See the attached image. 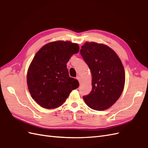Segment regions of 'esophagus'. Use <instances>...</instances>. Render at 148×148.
<instances>
[{
	"instance_id": "obj_1",
	"label": "esophagus",
	"mask_w": 148,
	"mask_h": 148,
	"mask_svg": "<svg viewBox=\"0 0 148 148\" xmlns=\"http://www.w3.org/2000/svg\"><path fill=\"white\" fill-rule=\"evenodd\" d=\"M77 79L78 80V82H79V84H81V77H80L79 76H77Z\"/></svg>"
}]
</instances>
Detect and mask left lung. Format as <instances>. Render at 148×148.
I'll list each match as a JSON object with an SVG mask.
<instances>
[{
	"instance_id": "1",
	"label": "left lung",
	"mask_w": 148,
	"mask_h": 148,
	"mask_svg": "<svg viewBox=\"0 0 148 148\" xmlns=\"http://www.w3.org/2000/svg\"><path fill=\"white\" fill-rule=\"evenodd\" d=\"M80 53L92 75V90L83 96L86 105L96 110L109 108L123 91L125 82L123 66L120 58L109 46L86 42Z\"/></svg>"
}]
</instances>
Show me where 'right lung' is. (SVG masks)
Listing matches in <instances>:
<instances>
[{
	"label": "right lung",
	"instance_id": "add662e5",
	"mask_svg": "<svg viewBox=\"0 0 148 148\" xmlns=\"http://www.w3.org/2000/svg\"><path fill=\"white\" fill-rule=\"evenodd\" d=\"M79 51L77 44L57 41L39 49L29 66L27 84L33 99L46 109L64 104L70 93L79 86L77 79L69 77L66 63Z\"/></svg>",
	"mask_w": 148,
	"mask_h": 148
}]
</instances>
